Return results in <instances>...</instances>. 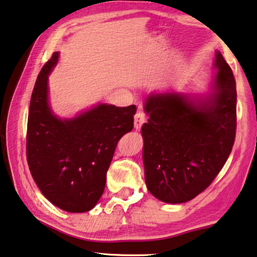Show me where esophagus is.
<instances>
[{
    "mask_svg": "<svg viewBox=\"0 0 257 257\" xmlns=\"http://www.w3.org/2000/svg\"><path fill=\"white\" fill-rule=\"evenodd\" d=\"M146 116L142 112H138L134 116V128L136 130H140L141 126L146 123Z\"/></svg>",
    "mask_w": 257,
    "mask_h": 257,
    "instance_id": "1",
    "label": "esophagus"
}]
</instances>
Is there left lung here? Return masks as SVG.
<instances>
[{
    "label": "left lung",
    "mask_w": 257,
    "mask_h": 257,
    "mask_svg": "<svg viewBox=\"0 0 257 257\" xmlns=\"http://www.w3.org/2000/svg\"><path fill=\"white\" fill-rule=\"evenodd\" d=\"M214 90L206 101L178 93H152L146 98L144 137L148 191L167 203H183L202 193L231 154L236 130L233 72L216 51Z\"/></svg>",
    "instance_id": "left-lung-1"
}]
</instances>
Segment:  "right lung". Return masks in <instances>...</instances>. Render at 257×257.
<instances>
[{
	"label": "right lung",
	"instance_id": "obj_1",
	"mask_svg": "<svg viewBox=\"0 0 257 257\" xmlns=\"http://www.w3.org/2000/svg\"><path fill=\"white\" fill-rule=\"evenodd\" d=\"M53 54L39 73L31 96L26 159L35 184L54 206L69 212L95 207L118 141L133 128L136 105L98 104L72 119H60L48 104Z\"/></svg>",
	"mask_w": 257,
	"mask_h": 257
}]
</instances>
